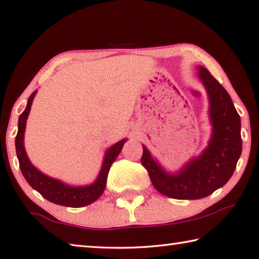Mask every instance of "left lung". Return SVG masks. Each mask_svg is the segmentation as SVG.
<instances>
[{"mask_svg": "<svg viewBox=\"0 0 259 259\" xmlns=\"http://www.w3.org/2000/svg\"><path fill=\"white\" fill-rule=\"evenodd\" d=\"M198 76L209 99L211 136L208 146L176 172H169L143 145L142 164L153 186L161 194L178 200L205 198L230 181L242 152L241 120L233 102L207 68L198 67Z\"/></svg>", "mask_w": 259, "mask_h": 259, "instance_id": "left-lung-1", "label": "left lung"}]
</instances>
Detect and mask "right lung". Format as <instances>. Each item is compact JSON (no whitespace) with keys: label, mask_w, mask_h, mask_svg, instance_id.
Segmentation results:
<instances>
[{"label":"right lung","mask_w":259,"mask_h":259,"mask_svg":"<svg viewBox=\"0 0 259 259\" xmlns=\"http://www.w3.org/2000/svg\"><path fill=\"white\" fill-rule=\"evenodd\" d=\"M36 93L37 90H35L29 96L25 111L20 114L18 120V134L16 136V152L19 161L21 174H23L26 181L35 191H37L43 198L52 203L71 208H80L95 202L103 194L105 187H106V179L111 165L116 160L124 143L128 139H122L107 148L106 152H105L102 169H100L96 181L89 184V185L73 186L59 181V179L48 176V175L43 174L36 166L32 164L24 145L26 121L28 119L30 107H32L33 99Z\"/></svg>","instance_id":"1"}]
</instances>
